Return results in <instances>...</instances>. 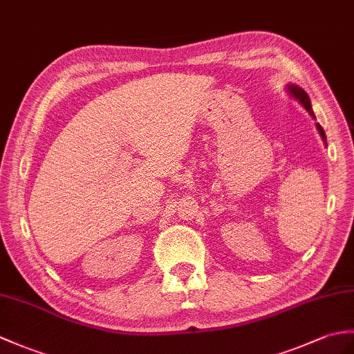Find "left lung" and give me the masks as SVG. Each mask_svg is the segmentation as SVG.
Returning <instances> with one entry per match:
<instances>
[{"label":"left lung","instance_id":"obj_1","mask_svg":"<svg viewBox=\"0 0 354 354\" xmlns=\"http://www.w3.org/2000/svg\"><path fill=\"white\" fill-rule=\"evenodd\" d=\"M286 88H288L290 95H291L292 97H295V100H297L303 106H305L306 111L310 114L312 118L315 119V114H314V111H312V106H310L309 96H308V93L305 92V90H303V88H301V87H299V86H295V84L286 86ZM317 128H318V133H319V136H322V137H323V140L326 142V134H324V129H323V127L319 125V123H317Z\"/></svg>","mask_w":354,"mask_h":354}]
</instances>
